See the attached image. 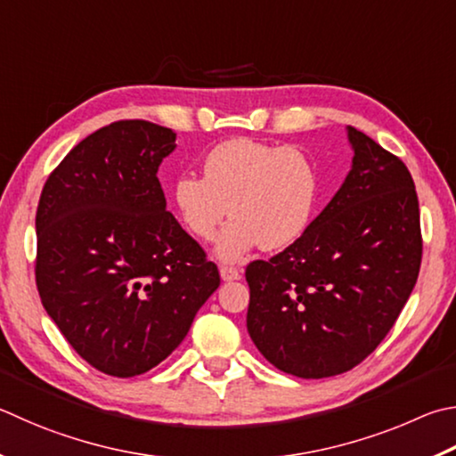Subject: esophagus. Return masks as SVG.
<instances>
[{
  "mask_svg": "<svg viewBox=\"0 0 456 456\" xmlns=\"http://www.w3.org/2000/svg\"><path fill=\"white\" fill-rule=\"evenodd\" d=\"M219 273H221L223 281H239V279H241V271H239L237 267H221Z\"/></svg>",
  "mask_w": 456,
  "mask_h": 456,
  "instance_id": "34e87169",
  "label": "esophagus"
}]
</instances>
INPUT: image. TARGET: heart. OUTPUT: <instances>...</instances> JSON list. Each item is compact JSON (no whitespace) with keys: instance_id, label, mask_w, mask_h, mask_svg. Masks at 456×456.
I'll use <instances>...</instances> for the list:
<instances>
[{"instance_id":"obj_1","label":"heart","mask_w":456,"mask_h":456,"mask_svg":"<svg viewBox=\"0 0 456 456\" xmlns=\"http://www.w3.org/2000/svg\"><path fill=\"white\" fill-rule=\"evenodd\" d=\"M319 197L317 167L297 147L227 139L203 159V177L179 175L173 201L189 233L211 241L223 219L217 255L239 261L253 247L283 249L309 229Z\"/></svg>"}]
</instances>
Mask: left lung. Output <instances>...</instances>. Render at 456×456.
<instances>
[{"mask_svg":"<svg viewBox=\"0 0 456 456\" xmlns=\"http://www.w3.org/2000/svg\"><path fill=\"white\" fill-rule=\"evenodd\" d=\"M353 167L301 239L247 265V330L271 365L301 379L351 370L377 349L417 283L419 197L399 157L346 127Z\"/></svg>","mask_w":456,"mask_h":456,"instance_id":"1","label":"left lung"}]
</instances>
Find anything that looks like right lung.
Here are the masks:
<instances>
[{
	"mask_svg": "<svg viewBox=\"0 0 456 456\" xmlns=\"http://www.w3.org/2000/svg\"><path fill=\"white\" fill-rule=\"evenodd\" d=\"M175 139L151 121H115L73 147L39 197L41 303L79 357L111 377L167 359L221 283L165 209L157 169Z\"/></svg>",
	"mask_w": 456,
	"mask_h": 456,
	"instance_id": "obj_1",
	"label": "right lung"
}]
</instances>
